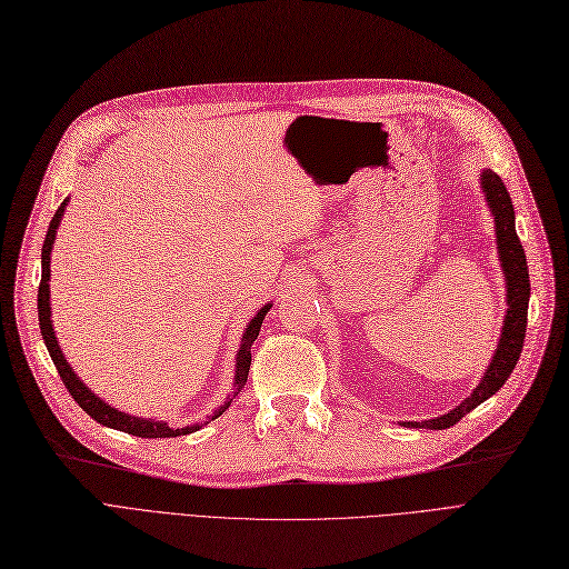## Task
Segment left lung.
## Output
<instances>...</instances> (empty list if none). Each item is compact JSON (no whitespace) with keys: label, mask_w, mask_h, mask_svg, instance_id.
<instances>
[{"label":"left lung","mask_w":569,"mask_h":569,"mask_svg":"<svg viewBox=\"0 0 569 569\" xmlns=\"http://www.w3.org/2000/svg\"><path fill=\"white\" fill-rule=\"evenodd\" d=\"M480 190L489 213L495 217V234H497V253L501 263V276L506 282V316L501 325V335L495 348V356L489 360L480 383L473 388V393L461 400L455 409L445 411L440 417L423 419V421H400V426H417L428 430H442L455 426L463 415L476 409L487 398H492L497 390L508 381L511 371L518 365L525 341L527 327V306H530V272H527V259L522 244L516 232V211L511 194L501 183L499 176L489 169L480 173Z\"/></svg>","instance_id":"obj_1"}]
</instances>
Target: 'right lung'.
<instances>
[{
	"instance_id": "1",
	"label": "right lung",
	"mask_w": 569,
	"mask_h": 569,
	"mask_svg": "<svg viewBox=\"0 0 569 569\" xmlns=\"http://www.w3.org/2000/svg\"><path fill=\"white\" fill-rule=\"evenodd\" d=\"M70 198L63 200V204L58 207V211L53 213V219L49 223L47 230V238H44V247H42V282H39V291H37V310H39V329H42V339L47 343L49 356L58 369V375H61L66 388L70 390V396L74 398V402L80 405L91 419H96L98 423H103L108 428L114 430H122V433H131V436H139V438H176V436H188L194 433V430H200L202 426H207L209 421L219 419L223 411L230 407L232 398L240 393L247 383V375H249V365H251V346L257 341L261 325L266 312L272 308V303H266L259 308L257 316H253L247 327H244V335L240 341V350L238 356H234V379H232V393L223 400L221 407L213 409V415L207 417L204 423H192V426H183V428H173L167 421H158V419H143V417H136V415H127V411H120L117 407L108 405L103 398H98L93 390L74 375V369L70 367V362L66 360L61 346H58L56 339V331H53V320H51V249L56 242V230L61 226V219L66 213Z\"/></svg>"
}]
</instances>
